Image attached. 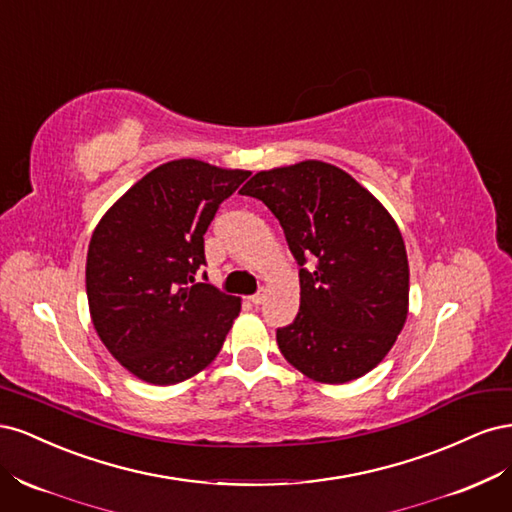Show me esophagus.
<instances>
[{
	"instance_id": "1",
	"label": "esophagus",
	"mask_w": 512,
	"mask_h": 512,
	"mask_svg": "<svg viewBox=\"0 0 512 512\" xmlns=\"http://www.w3.org/2000/svg\"><path fill=\"white\" fill-rule=\"evenodd\" d=\"M250 301H252L254 305H260L262 301H265V290H260V292L252 294V297H250Z\"/></svg>"
}]
</instances>
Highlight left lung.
<instances>
[{"instance_id": "8db88e82", "label": "left lung", "mask_w": 512, "mask_h": 512, "mask_svg": "<svg viewBox=\"0 0 512 512\" xmlns=\"http://www.w3.org/2000/svg\"><path fill=\"white\" fill-rule=\"evenodd\" d=\"M280 220L299 262L301 307L277 346L301 374L344 384L374 369L404 329L410 269L395 220L342 168L305 160L241 188Z\"/></svg>"}]
</instances>
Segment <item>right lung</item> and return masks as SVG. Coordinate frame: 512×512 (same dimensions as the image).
Returning a JSON list of instances; mask_svg holds the SVG:
<instances>
[{
  "instance_id": "add662e5",
  "label": "right lung",
  "mask_w": 512,
  "mask_h": 512,
  "mask_svg": "<svg viewBox=\"0 0 512 512\" xmlns=\"http://www.w3.org/2000/svg\"><path fill=\"white\" fill-rule=\"evenodd\" d=\"M250 177L200 160L153 168L104 213L89 241L85 284L94 327L115 359L149 384L205 369L241 312V299L196 282L205 232Z\"/></svg>"
}]
</instances>
